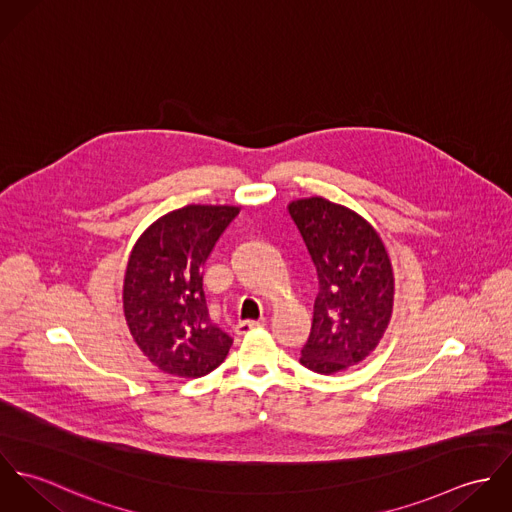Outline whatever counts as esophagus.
Listing matches in <instances>:
<instances>
[{
	"label": "esophagus",
	"instance_id": "1",
	"mask_svg": "<svg viewBox=\"0 0 512 512\" xmlns=\"http://www.w3.org/2000/svg\"><path fill=\"white\" fill-rule=\"evenodd\" d=\"M264 325H266L264 317H260V319H244V321L236 323V333L244 335V333H248V331H252L256 327H264Z\"/></svg>",
	"mask_w": 512,
	"mask_h": 512
}]
</instances>
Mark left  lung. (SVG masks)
Wrapping results in <instances>:
<instances>
[{
    "mask_svg": "<svg viewBox=\"0 0 512 512\" xmlns=\"http://www.w3.org/2000/svg\"><path fill=\"white\" fill-rule=\"evenodd\" d=\"M288 209L319 280L299 363L333 374L361 363L388 327L394 301L390 258L376 230L347 207L311 197Z\"/></svg>",
    "mask_w": 512,
    "mask_h": 512,
    "instance_id": "left-lung-1",
    "label": "left lung"
}]
</instances>
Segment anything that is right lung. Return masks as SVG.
Wrapping results in <instances>:
<instances>
[{"label":"right lung","mask_w":512,"mask_h":512,"mask_svg":"<svg viewBox=\"0 0 512 512\" xmlns=\"http://www.w3.org/2000/svg\"><path fill=\"white\" fill-rule=\"evenodd\" d=\"M238 207L187 205L155 220L136 242L124 280V313L147 359L199 378L226 359L232 337L213 323L203 274Z\"/></svg>","instance_id":"obj_1"}]
</instances>
